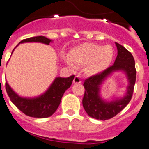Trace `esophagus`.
Returning <instances> with one entry per match:
<instances>
[{
  "instance_id": "obj_1",
  "label": "esophagus",
  "mask_w": 149,
  "mask_h": 149,
  "mask_svg": "<svg viewBox=\"0 0 149 149\" xmlns=\"http://www.w3.org/2000/svg\"><path fill=\"white\" fill-rule=\"evenodd\" d=\"M73 83H77V84H79V83H82V80H81L79 76H76V77H75L74 79H73Z\"/></svg>"
}]
</instances>
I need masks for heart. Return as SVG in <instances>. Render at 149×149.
Returning <instances> with one entry per match:
<instances>
[{
	"label": "heart",
	"mask_w": 149,
	"mask_h": 149,
	"mask_svg": "<svg viewBox=\"0 0 149 149\" xmlns=\"http://www.w3.org/2000/svg\"><path fill=\"white\" fill-rule=\"evenodd\" d=\"M68 63L85 66V72L89 76L100 74L110 66L114 56L111 46H101L94 43H83L72 48L68 54Z\"/></svg>",
	"instance_id": "obj_1"
}]
</instances>
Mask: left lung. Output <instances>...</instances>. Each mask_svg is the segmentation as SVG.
Instances as JSON below:
<instances>
[{"mask_svg":"<svg viewBox=\"0 0 149 149\" xmlns=\"http://www.w3.org/2000/svg\"><path fill=\"white\" fill-rule=\"evenodd\" d=\"M117 56L114 64L100 74L86 79L83 83L85 93L83 99V108L92 118L107 120L114 117L129 104L133 94L136 70L133 56L123 46L116 43ZM116 72L125 73L128 81L127 92L123 97L113 98L107 101L101 96V86L108 77Z\"/></svg>","mask_w":149,"mask_h":149,"instance_id":"left-lung-1","label":"left lung"}]
</instances>
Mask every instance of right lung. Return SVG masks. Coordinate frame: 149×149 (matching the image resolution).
Segmentation results:
<instances>
[{
  "mask_svg": "<svg viewBox=\"0 0 149 149\" xmlns=\"http://www.w3.org/2000/svg\"><path fill=\"white\" fill-rule=\"evenodd\" d=\"M32 42L42 43L49 45V43L53 41L43 36H37L23 40L18 43V45L20 43ZM15 48L13 49L12 54ZM74 77V75L67 78L56 77L47 91L36 97L20 96L11 89L7 81L5 85L6 91L10 101L25 115L33 118H47L51 116L57 109L64 93L70 87Z\"/></svg>",
  "mask_w": 149,
  "mask_h": 149,
  "instance_id": "add662e5",
  "label": "right lung"
}]
</instances>
